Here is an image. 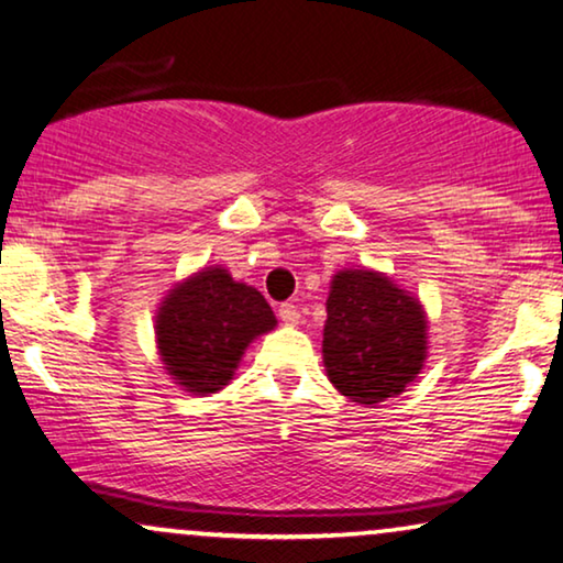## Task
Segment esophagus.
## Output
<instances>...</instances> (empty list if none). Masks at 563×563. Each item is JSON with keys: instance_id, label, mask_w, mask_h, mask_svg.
I'll use <instances>...</instances> for the list:
<instances>
[{"instance_id": "1", "label": "esophagus", "mask_w": 563, "mask_h": 563, "mask_svg": "<svg viewBox=\"0 0 563 563\" xmlns=\"http://www.w3.org/2000/svg\"><path fill=\"white\" fill-rule=\"evenodd\" d=\"M278 316H280V321L285 323V327H298V323H300V313L292 303H283L278 308Z\"/></svg>"}]
</instances>
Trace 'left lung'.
Returning a JSON list of instances; mask_svg holds the SVG:
<instances>
[{
    "mask_svg": "<svg viewBox=\"0 0 563 563\" xmlns=\"http://www.w3.org/2000/svg\"><path fill=\"white\" fill-rule=\"evenodd\" d=\"M323 367L329 383L360 406L395 398L429 357V316L421 298L390 275L344 267L329 285Z\"/></svg>",
    "mask_w": 563,
    "mask_h": 563,
    "instance_id": "obj_1",
    "label": "left lung"
}]
</instances>
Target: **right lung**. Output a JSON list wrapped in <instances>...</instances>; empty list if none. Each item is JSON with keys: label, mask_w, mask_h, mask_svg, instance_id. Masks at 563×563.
Segmentation results:
<instances>
[{"label": "right lung", "mask_w": 563, "mask_h": 563, "mask_svg": "<svg viewBox=\"0 0 563 563\" xmlns=\"http://www.w3.org/2000/svg\"><path fill=\"white\" fill-rule=\"evenodd\" d=\"M275 327L263 292L211 265L165 292L155 311V344L173 383L203 398L229 385L244 350Z\"/></svg>", "instance_id": "add662e5"}]
</instances>
